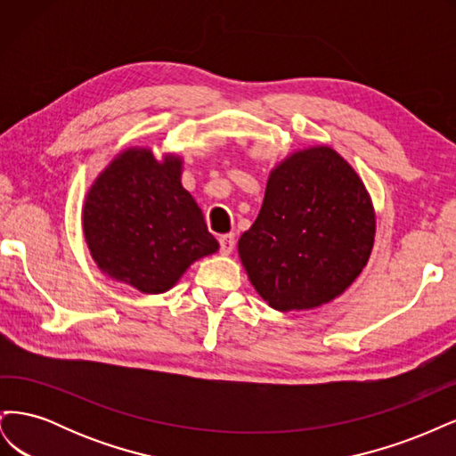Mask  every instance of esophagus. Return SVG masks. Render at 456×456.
Wrapping results in <instances>:
<instances>
[{
    "mask_svg": "<svg viewBox=\"0 0 456 456\" xmlns=\"http://www.w3.org/2000/svg\"><path fill=\"white\" fill-rule=\"evenodd\" d=\"M218 243H220V253L230 255L233 251V245H236V241H233V233H224V236H220Z\"/></svg>",
    "mask_w": 456,
    "mask_h": 456,
    "instance_id": "1",
    "label": "esophagus"
}]
</instances>
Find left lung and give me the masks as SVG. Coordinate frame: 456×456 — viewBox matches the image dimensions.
Wrapping results in <instances>:
<instances>
[{"label": "left lung", "mask_w": 456, "mask_h": 456, "mask_svg": "<svg viewBox=\"0 0 456 456\" xmlns=\"http://www.w3.org/2000/svg\"><path fill=\"white\" fill-rule=\"evenodd\" d=\"M375 224L369 191L352 165L333 148L312 146L270 173L260 213L238 251L273 310H312L362 273Z\"/></svg>", "instance_id": "8db88e82"}]
</instances>
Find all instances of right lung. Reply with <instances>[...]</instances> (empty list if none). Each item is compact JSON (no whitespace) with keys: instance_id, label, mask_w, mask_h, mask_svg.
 Instances as JSON below:
<instances>
[{"instance_id":"obj_1","label":"right lung","mask_w":456,"mask_h":456,"mask_svg":"<svg viewBox=\"0 0 456 456\" xmlns=\"http://www.w3.org/2000/svg\"><path fill=\"white\" fill-rule=\"evenodd\" d=\"M181 175V158L158 161L151 150L131 148L96 176L84 205V232L96 266L110 278L158 295L191 262L218 251Z\"/></svg>"}]
</instances>
